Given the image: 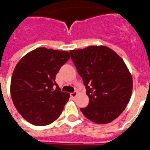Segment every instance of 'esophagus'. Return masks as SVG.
I'll return each mask as SVG.
<instances>
[{
	"label": "esophagus",
	"instance_id": "obj_1",
	"mask_svg": "<svg viewBox=\"0 0 150 150\" xmlns=\"http://www.w3.org/2000/svg\"><path fill=\"white\" fill-rule=\"evenodd\" d=\"M70 95H71L72 98H75L76 95H77V93H76V91H74V92H72V93L70 94Z\"/></svg>",
	"mask_w": 150,
	"mask_h": 150
}]
</instances>
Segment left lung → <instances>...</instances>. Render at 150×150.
Masks as SVG:
<instances>
[{
    "instance_id": "1",
    "label": "left lung",
    "mask_w": 150,
    "mask_h": 150,
    "mask_svg": "<svg viewBox=\"0 0 150 150\" xmlns=\"http://www.w3.org/2000/svg\"><path fill=\"white\" fill-rule=\"evenodd\" d=\"M70 53L89 98L88 106L80 110L98 124L114 120L132 96V77L125 62L114 51L103 46L71 50Z\"/></svg>"
}]
</instances>
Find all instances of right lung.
<instances>
[{
  "mask_svg": "<svg viewBox=\"0 0 150 150\" xmlns=\"http://www.w3.org/2000/svg\"><path fill=\"white\" fill-rule=\"evenodd\" d=\"M70 57L67 51L41 47L17 63L10 84L12 100L21 116L31 124L46 125L62 113L70 95L61 91L55 75Z\"/></svg>",
  "mask_w": 150,
  "mask_h": 150,
  "instance_id": "1",
  "label": "right lung"
}]
</instances>
